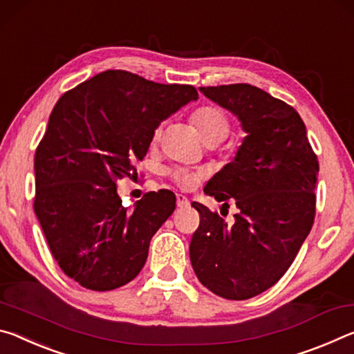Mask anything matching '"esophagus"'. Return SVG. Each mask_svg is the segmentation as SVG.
<instances>
[{"label":"esophagus","instance_id":"obj_1","mask_svg":"<svg viewBox=\"0 0 354 354\" xmlns=\"http://www.w3.org/2000/svg\"><path fill=\"white\" fill-rule=\"evenodd\" d=\"M189 205V201L185 198L183 194H177V207L178 208H185V207H188Z\"/></svg>","mask_w":354,"mask_h":354}]
</instances>
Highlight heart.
<instances>
[{
    "label": "heart",
    "mask_w": 354,
    "mask_h": 354,
    "mask_svg": "<svg viewBox=\"0 0 354 354\" xmlns=\"http://www.w3.org/2000/svg\"><path fill=\"white\" fill-rule=\"evenodd\" d=\"M193 122L198 127L202 138L207 144H218L227 136L229 120L221 109L216 106H201L193 113ZM161 136V127H156L152 136V141L156 142ZM169 177L183 189L193 188L202 177V172L176 167L169 171Z\"/></svg>",
    "instance_id": "1"
}]
</instances>
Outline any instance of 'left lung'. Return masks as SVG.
Here are the masks:
<instances>
[{"label":"left lung","mask_w":354,"mask_h":354,"mask_svg":"<svg viewBox=\"0 0 354 354\" xmlns=\"http://www.w3.org/2000/svg\"><path fill=\"white\" fill-rule=\"evenodd\" d=\"M240 120L235 158L205 185L204 193L239 213L227 225L193 202L201 224L189 245L202 286L225 299H249L286 274L315 216L318 161L306 125L287 103L251 84L199 88Z\"/></svg>","instance_id":"1"}]
</instances>
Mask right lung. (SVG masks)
I'll return each mask as SVG.
<instances>
[{
	"label": "right lung",
	"mask_w": 354,
	"mask_h": 354,
	"mask_svg": "<svg viewBox=\"0 0 354 354\" xmlns=\"http://www.w3.org/2000/svg\"><path fill=\"white\" fill-rule=\"evenodd\" d=\"M198 98L193 86L106 71L57 100L34 158V212L57 265L80 286L114 290L142 270L176 196L152 191L129 210L115 182L136 171L156 127Z\"/></svg>",
	"instance_id": "right-lung-1"
}]
</instances>
